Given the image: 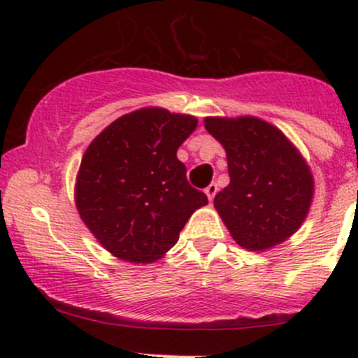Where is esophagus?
<instances>
[{
	"label": "esophagus",
	"mask_w": 358,
	"mask_h": 358,
	"mask_svg": "<svg viewBox=\"0 0 358 358\" xmlns=\"http://www.w3.org/2000/svg\"><path fill=\"white\" fill-rule=\"evenodd\" d=\"M216 190H218V185H216V183H209V185L206 187L204 192H206V196H208L209 201H213V197H215Z\"/></svg>",
	"instance_id": "obj_1"
}]
</instances>
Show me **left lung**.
<instances>
[{
	"instance_id": "obj_1",
	"label": "left lung",
	"mask_w": 358,
	"mask_h": 358,
	"mask_svg": "<svg viewBox=\"0 0 358 358\" xmlns=\"http://www.w3.org/2000/svg\"><path fill=\"white\" fill-rule=\"evenodd\" d=\"M206 129L225 147L230 183L215 208L244 249L262 251L292 236L305 220L313 178L282 131L258 117H206Z\"/></svg>"
}]
</instances>
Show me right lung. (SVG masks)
<instances>
[{"mask_svg": "<svg viewBox=\"0 0 358 358\" xmlns=\"http://www.w3.org/2000/svg\"><path fill=\"white\" fill-rule=\"evenodd\" d=\"M196 126L192 115L142 109L115 119L90 143L76 182V204L114 256L156 262L175 246L190 215L208 204L176 157Z\"/></svg>", "mask_w": 358, "mask_h": 358, "instance_id": "add662e5", "label": "right lung"}]
</instances>
